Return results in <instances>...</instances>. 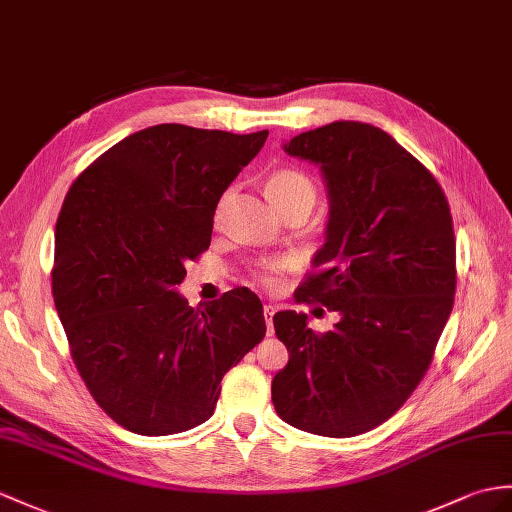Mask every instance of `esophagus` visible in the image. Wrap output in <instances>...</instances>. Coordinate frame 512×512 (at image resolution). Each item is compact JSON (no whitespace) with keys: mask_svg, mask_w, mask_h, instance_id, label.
<instances>
[{"mask_svg":"<svg viewBox=\"0 0 512 512\" xmlns=\"http://www.w3.org/2000/svg\"><path fill=\"white\" fill-rule=\"evenodd\" d=\"M263 310H265V319H267V334L271 336L273 334V315H276V306L265 304Z\"/></svg>","mask_w":512,"mask_h":512,"instance_id":"obj_1","label":"esophagus"}]
</instances>
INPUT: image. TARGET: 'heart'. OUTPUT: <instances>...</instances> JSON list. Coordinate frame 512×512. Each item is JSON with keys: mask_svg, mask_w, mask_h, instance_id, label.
I'll return each mask as SVG.
<instances>
[{"mask_svg": "<svg viewBox=\"0 0 512 512\" xmlns=\"http://www.w3.org/2000/svg\"><path fill=\"white\" fill-rule=\"evenodd\" d=\"M267 195L280 213H286V210L293 208H306L310 213L315 199H317V189L315 182L310 180L306 173L297 171V169H280L273 171L269 180H267ZM289 269V260L284 258H267L260 260L254 269V278L258 284L267 286V289H276L280 284V276Z\"/></svg>", "mask_w": 512, "mask_h": 512, "instance_id": "1", "label": "heart"}]
</instances>
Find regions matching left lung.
<instances>
[{
  "label": "left lung",
  "mask_w": 512,
  "mask_h": 512,
  "mask_svg": "<svg viewBox=\"0 0 512 512\" xmlns=\"http://www.w3.org/2000/svg\"><path fill=\"white\" fill-rule=\"evenodd\" d=\"M326 182V243L297 302L339 313L326 334L295 310L273 315L289 363L271 382L289 426L345 439L397 413L432 363L452 313L456 241L445 193L391 134L334 121L284 143Z\"/></svg>",
  "instance_id": "8db88e82"
}]
</instances>
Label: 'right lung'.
<instances>
[{
  "label": "right lung",
  "instance_id": "add662e5",
  "mask_svg": "<svg viewBox=\"0 0 512 512\" xmlns=\"http://www.w3.org/2000/svg\"><path fill=\"white\" fill-rule=\"evenodd\" d=\"M267 134L160 123L93 160L62 202L54 304L86 389L130 432L204 423L226 371L263 341V304L245 286L197 310L176 289Z\"/></svg>",
  "mask_w": 512,
  "mask_h": 512
}]
</instances>
